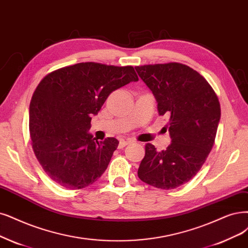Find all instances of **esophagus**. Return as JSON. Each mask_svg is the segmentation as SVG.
<instances>
[{"mask_svg": "<svg viewBox=\"0 0 248 248\" xmlns=\"http://www.w3.org/2000/svg\"><path fill=\"white\" fill-rule=\"evenodd\" d=\"M131 143H133L132 140H129V139L124 140V139H123V140H121V142H119V146H121V147H124V146H126L127 144H131Z\"/></svg>", "mask_w": 248, "mask_h": 248, "instance_id": "esophagus-1", "label": "esophagus"}]
</instances>
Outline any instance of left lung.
I'll use <instances>...</instances> for the list:
<instances>
[{"label":"left lung","mask_w":248,"mask_h":248,"mask_svg":"<svg viewBox=\"0 0 248 248\" xmlns=\"http://www.w3.org/2000/svg\"><path fill=\"white\" fill-rule=\"evenodd\" d=\"M157 102L159 115L169 117L171 143L157 151L145 146L138 177L163 190L178 188L193 178L213 148L221 106L206 79L181 63L135 67Z\"/></svg>","instance_id":"left-lung-1"}]
</instances>
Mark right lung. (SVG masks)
<instances>
[{
	"label": "right lung",
	"mask_w": 248,
	"mask_h": 248,
	"mask_svg": "<svg viewBox=\"0 0 248 248\" xmlns=\"http://www.w3.org/2000/svg\"><path fill=\"white\" fill-rule=\"evenodd\" d=\"M133 66L82 62L55 70L36 87L30 104V132L36 158L60 186L82 189L107 169L118 141L98 142L91 129L113 91L138 81Z\"/></svg>",
	"instance_id": "obj_1"
}]
</instances>
